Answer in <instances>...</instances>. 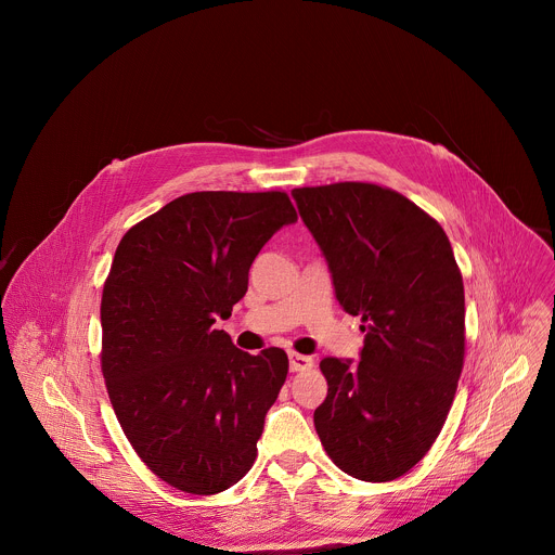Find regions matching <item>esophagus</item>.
Here are the masks:
<instances>
[{"instance_id":"obj_1","label":"esophagus","mask_w":555,"mask_h":555,"mask_svg":"<svg viewBox=\"0 0 555 555\" xmlns=\"http://www.w3.org/2000/svg\"><path fill=\"white\" fill-rule=\"evenodd\" d=\"M313 366V360L309 356H300V353H289V371L298 373V371H307Z\"/></svg>"}]
</instances>
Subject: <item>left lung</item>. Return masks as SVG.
Segmentation results:
<instances>
[{"instance_id":"8db88e82","label":"left lung","mask_w":555,"mask_h":555,"mask_svg":"<svg viewBox=\"0 0 555 555\" xmlns=\"http://www.w3.org/2000/svg\"><path fill=\"white\" fill-rule=\"evenodd\" d=\"M340 307L360 315V360L325 358L313 426L332 461L371 483L400 479L435 443L465 353V296L443 228L404 195L340 182L294 189Z\"/></svg>"}]
</instances>
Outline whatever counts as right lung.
<instances>
[{
  "mask_svg": "<svg viewBox=\"0 0 555 555\" xmlns=\"http://www.w3.org/2000/svg\"><path fill=\"white\" fill-rule=\"evenodd\" d=\"M294 221L281 191H202L129 228L116 248L101 300L107 392L138 456L182 492H223L257 459L287 356L236 349L215 321L246 296L270 236Z\"/></svg>",
  "mask_w": 555,
  "mask_h": 555,
  "instance_id": "1",
  "label": "right lung"
}]
</instances>
